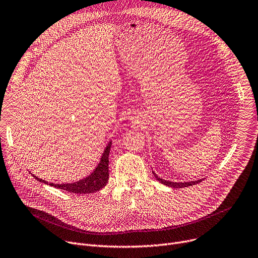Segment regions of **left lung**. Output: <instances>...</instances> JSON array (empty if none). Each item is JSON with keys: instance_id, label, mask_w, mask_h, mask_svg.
I'll use <instances>...</instances> for the list:
<instances>
[{"instance_id": "left-lung-1", "label": "left lung", "mask_w": 258, "mask_h": 258, "mask_svg": "<svg viewBox=\"0 0 258 258\" xmlns=\"http://www.w3.org/2000/svg\"><path fill=\"white\" fill-rule=\"evenodd\" d=\"M154 177L157 178V180H159L161 183L165 184V185H168L170 187H174V188H179V187H185V186H190V185H194V184H197L199 183L200 181H202L203 179H198V180H193V181H186V182H174V181H169V180H165L161 177H159L156 173L152 172Z\"/></svg>"}]
</instances>
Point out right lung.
<instances>
[{"label": "right lung", "mask_w": 258, "mask_h": 258, "mask_svg": "<svg viewBox=\"0 0 258 258\" xmlns=\"http://www.w3.org/2000/svg\"><path fill=\"white\" fill-rule=\"evenodd\" d=\"M111 145H112V141L109 142L108 145L106 146L104 152L101 154L100 161L97 164L96 168L93 170V172L90 173L88 176L84 177L83 179H80L79 181H75L71 183L68 182L53 183V182H47L46 180H43L41 178H38L35 175H33V177L37 179L39 182L60 188L62 191H67L70 193L89 194V193H94L96 191H99L100 188H102L107 184L109 180V153H110Z\"/></svg>", "instance_id": "1"}]
</instances>
